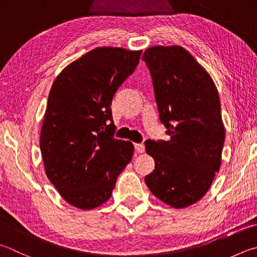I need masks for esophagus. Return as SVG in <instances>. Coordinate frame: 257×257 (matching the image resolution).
Listing matches in <instances>:
<instances>
[{
  "label": "esophagus",
  "instance_id": "obj_1",
  "mask_svg": "<svg viewBox=\"0 0 257 257\" xmlns=\"http://www.w3.org/2000/svg\"><path fill=\"white\" fill-rule=\"evenodd\" d=\"M134 148H135V151L138 153H143L145 151V147L143 143H137L134 144Z\"/></svg>",
  "mask_w": 257,
  "mask_h": 257
}]
</instances>
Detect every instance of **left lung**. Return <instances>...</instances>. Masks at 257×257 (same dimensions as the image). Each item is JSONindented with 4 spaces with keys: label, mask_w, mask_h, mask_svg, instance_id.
Instances as JSON below:
<instances>
[{
    "label": "left lung",
    "mask_w": 257,
    "mask_h": 257,
    "mask_svg": "<svg viewBox=\"0 0 257 257\" xmlns=\"http://www.w3.org/2000/svg\"><path fill=\"white\" fill-rule=\"evenodd\" d=\"M154 96L169 141H145L156 162L145 183L173 208L204 197L219 171L225 142L220 100L209 74L182 47H151L144 51Z\"/></svg>",
    "instance_id": "left-lung-1"
}]
</instances>
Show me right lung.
Returning <instances> with one entry per match:
<instances>
[{"label":"right lung","mask_w":257,"mask_h":257,"mask_svg":"<svg viewBox=\"0 0 257 257\" xmlns=\"http://www.w3.org/2000/svg\"><path fill=\"white\" fill-rule=\"evenodd\" d=\"M141 52L96 48L67 66L52 84L40 135L42 160L60 196L79 209L107 201L132 160V142L114 138L110 105Z\"/></svg>","instance_id":"obj_1"}]
</instances>
